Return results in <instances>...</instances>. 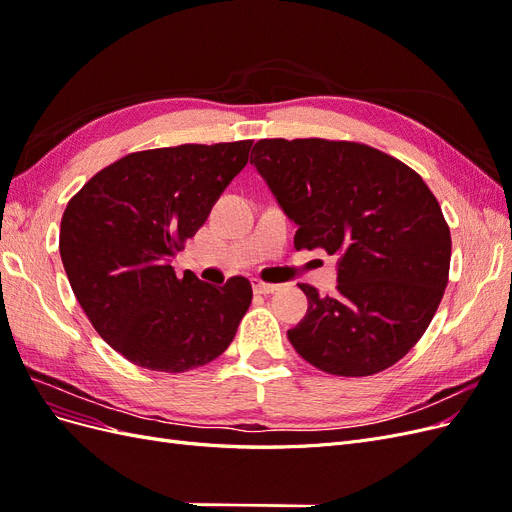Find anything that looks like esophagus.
Listing matches in <instances>:
<instances>
[{"label":"esophagus","mask_w":512,"mask_h":512,"mask_svg":"<svg viewBox=\"0 0 512 512\" xmlns=\"http://www.w3.org/2000/svg\"><path fill=\"white\" fill-rule=\"evenodd\" d=\"M277 290H280V286H277V284H267V282L254 280V292H258V294H273Z\"/></svg>","instance_id":"34e87169"}]
</instances>
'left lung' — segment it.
Masks as SVG:
<instances>
[{
	"label": "left lung",
	"mask_w": 512,
	"mask_h": 512,
	"mask_svg": "<svg viewBox=\"0 0 512 512\" xmlns=\"http://www.w3.org/2000/svg\"><path fill=\"white\" fill-rule=\"evenodd\" d=\"M250 164L299 226L297 250L337 256L335 297L309 301L288 331L307 363L333 376H371L421 339L448 282L451 232L436 196L386 153L322 138H265Z\"/></svg>",
	"instance_id": "1"
}]
</instances>
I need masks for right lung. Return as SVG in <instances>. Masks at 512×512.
<instances>
[{"mask_svg":"<svg viewBox=\"0 0 512 512\" xmlns=\"http://www.w3.org/2000/svg\"><path fill=\"white\" fill-rule=\"evenodd\" d=\"M252 141L149 149L106 166L61 218L59 254L76 301L104 342L138 367L179 374L230 346L252 303L245 277L224 286L173 258L247 164Z\"/></svg>","mask_w":512,"mask_h":512,"instance_id":"obj_1","label":"right lung"}]
</instances>
